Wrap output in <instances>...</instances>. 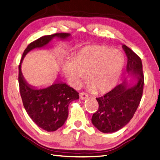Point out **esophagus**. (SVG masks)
Here are the masks:
<instances>
[{"mask_svg":"<svg viewBox=\"0 0 160 160\" xmlns=\"http://www.w3.org/2000/svg\"><path fill=\"white\" fill-rule=\"evenodd\" d=\"M79 96L80 98L82 100H85L86 99L88 98V95L85 92H81L79 93Z\"/></svg>","mask_w":160,"mask_h":160,"instance_id":"1","label":"esophagus"}]
</instances>
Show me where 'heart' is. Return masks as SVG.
Masks as SVG:
<instances>
[{
  "mask_svg": "<svg viewBox=\"0 0 160 160\" xmlns=\"http://www.w3.org/2000/svg\"><path fill=\"white\" fill-rule=\"evenodd\" d=\"M124 67V58L119 51L106 46L84 47L64 67V72L74 86H79L87 75L88 89L103 93L118 83Z\"/></svg>",
  "mask_w": 160,
  "mask_h": 160,
  "instance_id": "b5f03b06",
  "label": "heart"
}]
</instances>
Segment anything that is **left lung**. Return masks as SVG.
<instances>
[{
    "instance_id": "8db88e82",
    "label": "left lung",
    "mask_w": 160,
    "mask_h": 160,
    "mask_svg": "<svg viewBox=\"0 0 160 160\" xmlns=\"http://www.w3.org/2000/svg\"><path fill=\"white\" fill-rule=\"evenodd\" d=\"M122 47L127 57V71L137 82L131 85L125 79L104 96L96 98L99 108L93 114L92 122L103 133L116 132L127 124L135 113L143 94L144 76L141 60L127 46L123 44Z\"/></svg>"
}]
</instances>
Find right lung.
<instances>
[{"instance_id": "1", "label": "right lung", "mask_w": 160, "mask_h": 160, "mask_svg": "<svg viewBox=\"0 0 160 160\" xmlns=\"http://www.w3.org/2000/svg\"><path fill=\"white\" fill-rule=\"evenodd\" d=\"M71 38L70 33H60L41 37L29 44L23 52L19 66V84L21 97L25 110L39 127L52 132L65 122L69 103L78 100V92L60 80V77L48 87L37 88L29 85L21 72V63L28 52L34 49L48 46L54 38L61 40Z\"/></svg>"}]
</instances>
